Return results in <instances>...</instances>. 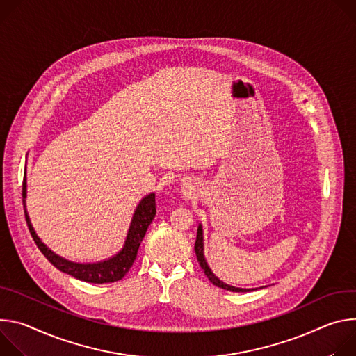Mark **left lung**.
Returning <instances> with one entry per match:
<instances>
[{"label": "left lung", "mask_w": 356, "mask_h": 356, "mask_svg": "<svg viewBox=\"0 0 356 356\" xmlns=\"http://www.w3.org/2000/svg\"><path fill=\"white\" fill-rule=\"evenodd\" d=\"M195 253H196V259H198L202 270L205 271L207 277L209 279V282L212 284H215L216 287H220L223 290H229V291H233V293H246L249 291L248 289H239V287H233V286H229L223 282H220L216 275L212 273L211 267L208 266L207 260H205V256H204V230H202V226L200 225L198 226V232H196V241H195Z\"/></svg>", "instance_id": "left-lung-1"}]
</instances>
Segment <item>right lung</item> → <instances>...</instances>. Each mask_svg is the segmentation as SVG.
<instances>
[{
  "instance_id": "obj_1",
  "label": "right lung",
  "mask_w": 356,
  "mask_h": 356,
  "mask_svg": "<svg viewBox=\"0 0 356 356\" xmlns=\"http://www.w3.org/2000/svg\"><path fill=\"white\" fill-rule=\"evenodd\" d=\"M25 198H26V182L24 178L22 202H24V209H25V218H26V225L29 227L31 236L35 241L38 249L42 252V254L58 270H60L69 275H73V277L77 280L95 283V284L114 283V282H118L124 277L137 257L138 248H140L144 236H145V232L156 212L155 193H148L140 201V204L137 205V208L133 213V219L130 222V227L127 232V238H126L124 245L120 249V252H117L114 256H111L107 260L97 261V263H73V261H69V260L55 254L49 248H47L45 243H42L41 239L38 238V234L33 230V226H32L31 219L26 212Z\"/></svg>"
}]
</instances>
